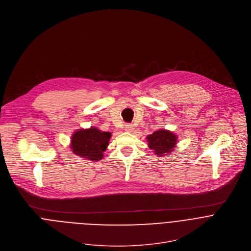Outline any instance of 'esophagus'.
Instances as JSON below:
<instances>
[{"label":"esophagus","mask_w":251,"mask_h":251,"mask_svg":"<svg viewBox=\"0 0 251 251\" xmlns=\"http://www.w3.org/2000/svg\"><path fill=\"white\" fill-rule=\"evenodd\" d=\"M134 129H135V128H134V125L131 124V123H128V124L125 125V130H126L127 132H133Z\"/></svg>","instance_id":"obj_1"}]
</instances>
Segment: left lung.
Masks as SVG:
<instances>
[{
  "mask_svg": "<svg viewBox=\"0 0 251 251\" xmlns=\"http://www.w3.org/2000/svg\"><path fill=\"white\" fill-rule=\"evenodd\" d=\"M147 138L149 147L159 156L164 153L171 152L175 148L177 141V137L172 132L166 130L155 131Z\"/></svg>",
  "mask_w": 251,
  "mask_h": 251,
  "instance_id": "left-lung-1",
  "label": "left lung"
}]
</instances>
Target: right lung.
<instances>
[{"instance_id":"add662e5","label":"right lung","mask_w":251,"mask_h":251,"mask_svg":"<svg viewBox=\"0 0 251 251\" xmlns=\"http://www.w3.org/2000/svg\"><path fill=\"white\" fill-rule=\"evenodd\" d=\"M111 135L101 132L97 128L79 130L72 136L71 149L81 157L98 161L102 158V152L106 150Z\"/></svg>"}]
</instances>
